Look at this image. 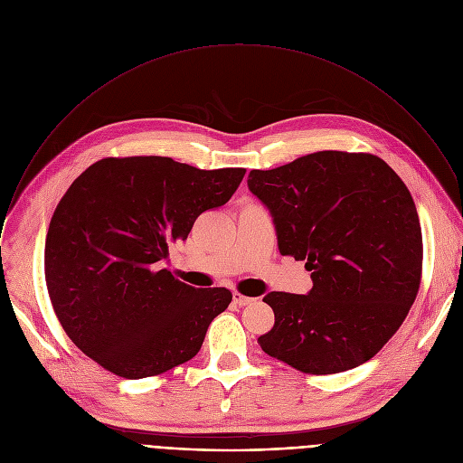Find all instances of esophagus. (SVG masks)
Segmentation results:
<instances>
[{
  "label": "esophagus",
  "mask_w": 463,
  "mask_h": 463,
  "mask_svg": "<svg viewBox=\"0 0 463 463\" xmlns=\"http://www.w3.org/2000/svg\"><path fill=\"white\" fill-rule=\"evenodd\" d=\"M232 300H234V304H236V306H249L250 302H254V298L245 297V295H240V293H234Z\"/></svg>",
  "instance_id": "esophagus-1"
}]
</instances>
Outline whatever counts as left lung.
Here are the masks:
<instances>
[{"mask_svg":"<svg viewBox=\"0 0 463 463\" xmlns=\"http://www.w3.org/2000/svg\"><path fill=\"white\" fill-rule=\"evenodd\" d=\"M249 190L273 216L284 256L306 260L307 295L271 291L268 355L306 373L372 359L398 332L421 282L418 211L402 177L372 154L315 152L250 170Z\"/></svg>","mask_w":463,"mask_h":463,"instance_id":"8db88e82","label":"left lung"}]
</instances>
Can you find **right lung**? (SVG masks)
Wrapping results in <instances>:
<instances>
[{"label": "right lung", "instance_id": "right-lung-1", "mask_svg": "<svg viewBox=\"0 0 463 463\" xmlns=\"http://www.w3.org/2000/svg\"><path fill=\"white\" fill-rule=\"evenodd\" d=\"M245 168L170 157H106L60 200L45 238V282L68 337L108 372L143 379L200 352L225 288L197 289L163 268L202 213L225 205Z\"/></svg>", "mask_w": 463, "mask_h": 463}]
</instances>
